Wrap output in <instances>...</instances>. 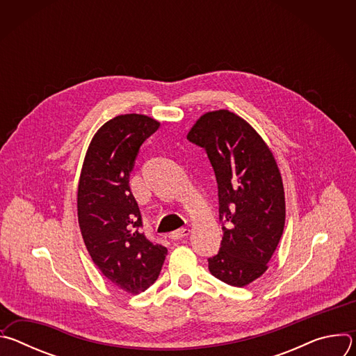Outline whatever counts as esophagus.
<instances>
[{"label":"esophagus","mask_w":356,"mask_h":356,"mask_svg":"<svg viewBox=\"0 0 356 356\" xmlns=\"http://www.w3.org/2000/svg\"><path fill=\"white\" fill-rule=\"evenodd\" d=\"M188 234H190V229H188V228H180V229L173 231V232L170 234V238H172L173 241H179V239H181V238H186Z\"/></svg>","instance_id":"esophagus-1"}]
</instances>
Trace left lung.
<instances>
[{"mask_svg":"<svg viewBox=\"0 0 356 356\" xmlns=\"http://www.w3.org/2000/svg\"><path fill=\"white\" fill-rule=\"evenodd\" d=\"M187 139L204 147L218 184L224 236L209 269L221 282L243 287L268 270L284 228L282 176L269 146L228 110L201 115Z\"/></svg>","mask_w":356,"mask_h":356,"instance_id":"left-lung-1","label":"left lung"}]
</instances>
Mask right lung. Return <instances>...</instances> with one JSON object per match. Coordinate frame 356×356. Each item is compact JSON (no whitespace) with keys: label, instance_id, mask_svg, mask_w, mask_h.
<instances>
[{"label":"right lung","instance_id":"right-lung-1","mask_svg":"<svg viewBox=\"0 0 356 356\" xmlns=\"http://www.w3.org/2000/svg\"><path fill=\"white\" fill-rule=\"evenodd\" d=\"M140 114L118 115L92 136L77 190V216L92 262L113 284L139 294L154 284L168 249L142 232V217L129 187L140 145L159 128Z\"/></svg>","mask_w":356,"mask_h":356}]
</instances>
